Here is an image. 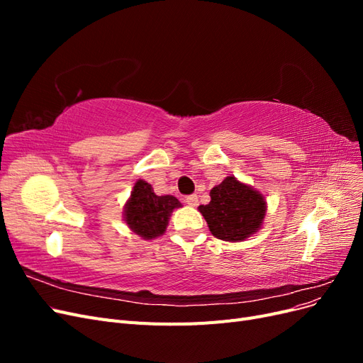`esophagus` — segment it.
Here are the masks:
<instances>
[{
  "label": "esophagus",
  "instance_id": "34e87169",
  "mask_svg": "<svg viewBox=\"0 0 363 363\" xmlns=\"http://www.w3.org/2000/svg\"><path fill=\"white\" fill-rule=\"evenodd\" d=\"M184 201H186V204L195 207V206H199V196H196V195H188V196H186Z\"/></svg>",
  "mask_w": 363,
  "mask_h": 363
}]
</instances>
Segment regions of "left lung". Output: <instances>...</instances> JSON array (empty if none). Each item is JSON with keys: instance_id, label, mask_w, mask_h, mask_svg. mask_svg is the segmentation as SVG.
<instances>
[{"instance_id": "obj_1", "label": "left lung", "mask_w": 363, "mask_h": 363, "mask_svg": "<svg viewBox=\"0 0 363 363\" xmlns=\"http://www.w3.org/2000/svg\"><path fill=\"white\" fill-rule=\"evenodd\" d=\"M212 235L227 242H242L260 230L267 201L259 191L228 175L211 191V203L200 206Z\"/></svg>"}]
</instances>
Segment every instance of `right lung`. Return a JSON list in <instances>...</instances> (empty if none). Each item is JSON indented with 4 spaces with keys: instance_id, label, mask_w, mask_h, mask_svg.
Returning <instances> with one entry per match:
<instances>
[{
    "instance_id": "add662e5",
    "label": "right lung",
    "mask_w": 363,
    "mask_h": 363,
    "mask_svg": "<svg viewBox=\"0 0 363 363\" xmlns=\"http://www.w3.org/2000/svg\"><path fill=\"white\" fill-rule=\"evenodd\" d=\"M182 203L172 195H156L151 184L138 180L124 206V221L142 239H155L164 233L174 208Z\"/></svg>"
}]
</instances>
